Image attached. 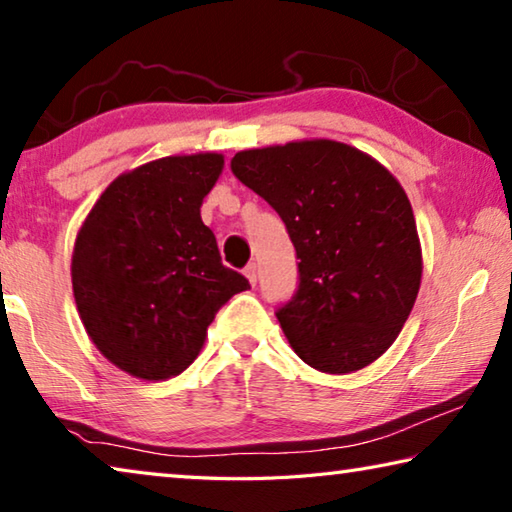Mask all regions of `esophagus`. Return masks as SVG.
<instances>
[{
	"mask_svg": "<svg viewBox=\"0 0 512 512\" xmlns=\"http://www.w3.org/2000/svg\"><path fill=\"white\" fill-rule=\"evenodd\" d=\"M244 275L248 277V282L255 287V284H257V264H248V266L244 268Z\"/></svg>",
	"mask_w": 512,
	"mask_h": 512,
	"instance_id": "34e87169",
	"label": "esophagus"
}]
</instances>
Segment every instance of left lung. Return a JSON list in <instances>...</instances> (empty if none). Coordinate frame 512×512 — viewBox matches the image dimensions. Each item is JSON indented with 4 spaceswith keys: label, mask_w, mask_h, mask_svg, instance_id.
I'll return each mask as SVG.
<instances>
[{
    "label": "left lung",
    "mask_w": 512,
    "mask_h": 512,
    "mask_svg": "<svg viewBox=\"0 0 512 512\" xmlns=\"http://www.w3.org/2000/svg\"><path fill=\"white\" fill-rule=\"evenodd\" d=\"M232 173L280 214L296 246L298 291L275 314L291 348L327 375L377 361L422 280L418 228L397 178L336 140L239 151Z\"/></svg>",
    "instance_id": "obj_1"
}]
</instances>
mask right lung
Returning a JSON list of instances; mask_svg holds the SVG:
<instances>
[{
  "instance_id": "right-lung-1",
  "label": "right lung",
  "mask_w": 512,
  "mask_h": 512,
  "mask_svg": "<svg viewBox=\"0 0 512 512\" xmlns=\"http://www.w3.org/2000/svg\"><path fill=\"white\" fill-rule=\"evenodd\" d=\"M221 171V153L169 155L124 171L76 235L81 323L103 357L137 379L180 375L203 350L216 311L250 289L221 264L201 219Z\"/></svg>"
}]
</instances>
